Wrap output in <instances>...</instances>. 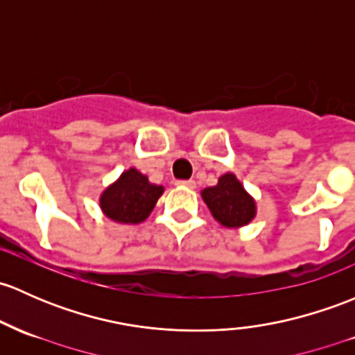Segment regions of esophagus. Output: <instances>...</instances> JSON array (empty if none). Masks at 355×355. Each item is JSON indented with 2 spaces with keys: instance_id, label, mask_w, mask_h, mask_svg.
<instances>
[{
  "instance_id": "esophagus-1",
  "label": "esophagus",
  "mask_w": 355,
  "mask_h": 355,
  "mask_svg": "<svg viewBox=\"0 0 355 355\" xmlns=\"http://www.w3.org/2000/svg\"><path fill=\"white\" fill-rule=\"evenodd\" d=\"M177 185H184V187L196 189V180H178Z\"/></svg>"
}]
</instances>
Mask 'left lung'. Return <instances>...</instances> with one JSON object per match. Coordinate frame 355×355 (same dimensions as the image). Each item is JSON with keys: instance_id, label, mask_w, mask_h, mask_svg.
<instances>
[{"instance_id": "left-lung-1", "label": "left lung", "mask_w": 355, "mask_h": 355, "mask_svg": "<svg viewBox=\"0 0 355 355\" xmlns=\"http://www.w3.org/2000/svg\"><path fill=\"white\" fill-rule=\"evenodd\" d=\"M202 199L216 221L226 227L245 226L255 218V200L233 173L223 175L216 187L204 189Z\"/></svg>"}]
</instances>
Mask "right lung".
Masks as SVG:
<instances>
[{
  "mask_svg": "<svg viewBox=\"0 0 355 355\" xmlns=\"http://www.w3.org/2000/svg\"><path fill=\"white\" fill-rule=\"evenodd\" d=\"M162 193V185L149 184L146 175L130 168L102 193L100 207L112 221L137 225L148 218Z\"/></svg>",
  "mask_w": 355,
  "mask_h": 355,
  "instance_id": "1",
  "label": "right lung"
}]
</instances>
